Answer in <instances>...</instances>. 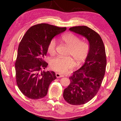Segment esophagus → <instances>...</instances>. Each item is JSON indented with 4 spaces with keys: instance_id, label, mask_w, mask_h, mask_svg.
Instances as JSON below:
<instances>
[{
    "instance_id": "obj_1",
    "label": "esophagus",
    "mask_w": 121,
    "mask_h": 121,
    "mask_svg": "<svg viewBox=\"0 0 121 121\" xmlns=\"http://www.w3.org/2000/svg\"><path fill=\"white\" fill-rule=\"evenodd\" d=\"M56 78H61V77H64V75H61L59 73H56Z\"/></svg>"
}]
</instances>
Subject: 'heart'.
Segmentation results:
<instances>
[{
    "label": "heart",
    "mask_w": 121,
    "mask_h": 121,
    "mask_svg": "<svg viewBox=\"0 0 121 121\" xmlns=\"http://www.w3.org/2000/svg\"><path fill=\"white\" fill-rule=\"evenodd\" d=\"M60 40L69 47L67 55L73 57L77 65L82 64L85 60L90 50L89 44L87 42L80 41V39L71 32L64 34L61 37ZM56 46V40L52 39L47 48L48 52L51 55L55 54ZM74 65L75 63L70 57H56L50 62L51 68L59 73H65L72 68Z\"/></svg>",
    "instance_id": "1"
}]
</instances>
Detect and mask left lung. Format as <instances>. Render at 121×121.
Segmentation results:
<instances>
[{"label":"left lung","mask_w":121,"mask_h":121,"mask_svg":"<svg viewBox=\"0 0 121 121\" xmlns=\"http://www.w3.org/2000/svg\"><path fill=\"white\" fill-rule=\"evenodd\" d=\"M69 30L87 39L90 50L84 65L69 78L70 83L65 89V100L71 105L85 104L98 93L104 78L106 56L104 43L99 34L85 26H75Z\"/></svg>","instance_id":"1"}]
</instances>
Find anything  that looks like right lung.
I'll return each mask as SVG.
<instances>
[{
  "label": "right lung",
  "mask_w": 121,
  "mask_h": 121,
  "mask_svg": "<svg viewBox=\"0 0 121 121\" xmlns=\"http://www.w3.org/2000/svg\"><path fill=\"white\" fill-rule=\"evenodd\" d=\"M66 29L47 23L38 24L29 29L22 38L15 64L16 78L19 89L28 98L45 97L50 84L56 78L54 71H42L48 65L44 57L50 41Z\"/></svg>",
  "instance_id": "1"
}]
</instances>
